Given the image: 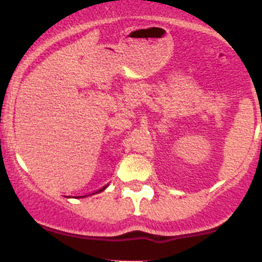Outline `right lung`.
<instances>
[{"mask_svg":"<svg viewBox=\"0 0 262 262\" xmlns=\"http://www.w3.org/2000/svg\"><path fill=\"white\" fill-rule=\"evenodd\" d=\"M106 186H107V185H106ZM106 186H104V187H102V189L101 190H99V191H102V190H104L105 189V187H106ZM97 192V191H96Z\"/></svg>","mask_w":262,"mask_h":262,"instance_id":"add662e5","label":"right lung"}]
</instances>
